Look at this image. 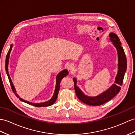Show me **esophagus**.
<instances>
[{
  "label": "esophagus",
  "instance_id": "1",
  "mask_svg": "<svg viewBox=\"0 0 135 135\" xmlns=\"http://www.w3.org/2000/svg\"><path fill=\"white\" fill-rule=\"evenodd\" d=\"M67 68L69 70H70V71L71 72V71H72L74 70V67L73 64H69L67 65Z\"/></svg>",
  "mask_w": 135,
  "mask_h": 135
}]
</instances>
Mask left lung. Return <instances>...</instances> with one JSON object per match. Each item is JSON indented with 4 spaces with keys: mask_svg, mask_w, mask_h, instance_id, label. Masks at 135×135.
Listing matches in <instances>:
<instances>
[{
    "mask_svg": "<svg viewBox=\"0 0 135 135\" xmlns=\"http://www.w3.org/2000/svg\"><path fill=\"white\" fill-rule=\"evenodd\" d=\"M110 39L112 41V43L116 48L118 54V72L115 78V84H113L108 90H107L103 94L99 95L96 97H89L85 95L83 93L80 89L76 85L77 80L75 78H74V88L76 95L78 99L81 102L84 103L86 104L89 105L98 106L103 104L106 102H108L110 100L119 94L121 87L123 84V79L127 70V58L126 54L124 53L123 48L122 47L119 37L115 33L111 32L109 35Z\"/></svg>",
    "mask_w": 135,
    "mask_h": 135,
    "instance_id": "obj_1",
    "label": "left lung"
}]
</instances>
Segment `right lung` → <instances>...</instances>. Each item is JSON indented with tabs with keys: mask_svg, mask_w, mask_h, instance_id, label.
Listing matches in <instances>:
<instances>
[{
	"mask_svg": "<svg viewBox=\"0 0 135 135\" xmlns=\"http://www.w3.org/2000/svg\"><path fill=\"white\" fill-rule=\"evenodd\" d=\"M12 44L11 45V46H10L9 48V50L7 54V56H6V73L7 75L8 76V78L9 79V83L10 85H11V87L12 91L14 93V94L16 95V96L18 98H19V100H20L26 103L27 104H29L30 105H33L35 107H47V106H50L51 105H52L53 104L55 103V102H56L57 98V96H58V93L59 91V89H60V82L61 79H63V78H64L65 76H66L67 75H68V72L67 70H64L63 71H62L61 72H60L59 74L57 76H56V87H55V92H54V96H52V98L50 100H48L46 102H44V103H30L29 102H27L25 100H23L22 99H21L20 98H19V96L16 94V90H15V88L14 87V86H13V84H12V82L11 81V79L10 78L9 76V75L8 74V61H9V54L10 52H11V51L12 50Z\"/></svg>",
	"mask_w": 135,
	"mask_h": 135,
	"instance_id": "1",
	"label": "right lung"
}]
</instances>
